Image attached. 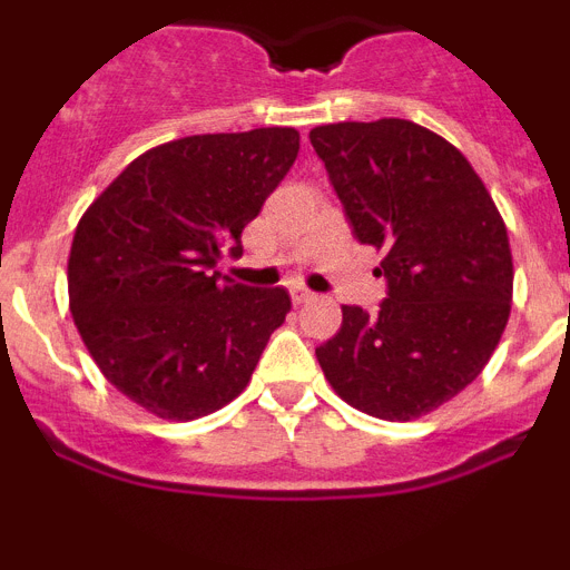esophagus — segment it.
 I'll use <instances>...</instances> for the list:
<instances>
[{"label": "esophagus", "mask_w": 570, "mask_h": 570, "mask_svg": "<svg viewBox=\"0 0 570 570\" xmlns=\"http://www.w3.org/2000/svg\"><path fill=\"white\" fill-rule=\"evenodd\" d=\"M291 299H294V305H302V302L314 299V291L302 288V285H294V288H291Z\"/></svg>", "instance_id": "esophagus-1"}]
</instances>
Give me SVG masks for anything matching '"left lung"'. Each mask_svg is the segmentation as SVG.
Returning a JSON list of instances; mask_svg holds the SVG:
<instances>
[{
	"label": "left lung",
	"mask_w": 570,
	"mask_h": 570,
	"mask_svg": "<svg viewBox=\"0 0 570 570\" xmlns=\"http://www.w3.org/2000/svg\"><path fill=\"white\" fill-rule=\"evenodd\" d=\"M311 145L356 239L385 254L387 285L374 314L342 305L316 360L347 405L416 420L471 385L505 331V223L465 156L422 125H320Z\"/></svg>",
	"instance_id": "obj_1"
}]
</instances>
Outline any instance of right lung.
I'll list each match as a JSON object with an SVG mask.
<instances>
[{"instance_id": "obj_1", "label": "right lung", "mask_w": 570, "mask_h": 570, "mask_svg": "<svg viewBox=\"0 0 570 570\" xmlns=\"http://www.w3.org/2000/svg\"><path fill=\"white\" fill-rule=\"evenodd\" d=\"M299 154L294 128L185 136L128 165L79 219L70 314L105 380L165 420H196L248 385L285 322V288L223 276Z\"/></svg>"}]
</instances>
